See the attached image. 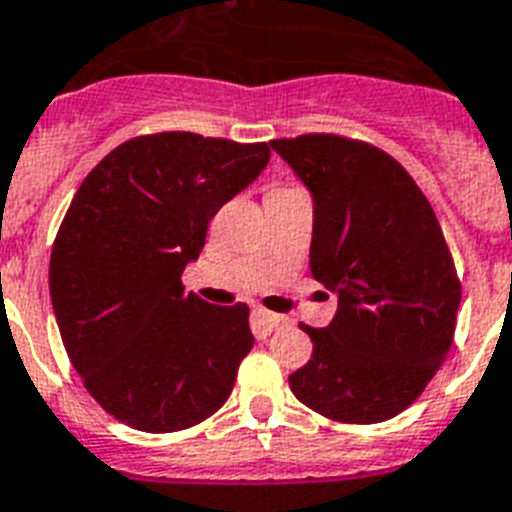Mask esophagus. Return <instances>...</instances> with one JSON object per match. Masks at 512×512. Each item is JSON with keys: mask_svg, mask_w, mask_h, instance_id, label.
I'll return each mask as SVG.
<instances>
[{"mask_svg": "<svg viewBox=\"0 0 512 512\" xmlns=\"http://www.w3.org/2000/svg\"><path fill=\"white\" fill-rule=\"evenodd\" d=\"M252 319H255V330L260 332V335H270V332L278 330V327H283V324H286V317H281V314H273V311H265V309H257L255 314H252Z\"/></svg>", "mask_w": 512, "mask_h": 512, "instance_id": "obj_1", "label": "esophagus"}]
</instances>
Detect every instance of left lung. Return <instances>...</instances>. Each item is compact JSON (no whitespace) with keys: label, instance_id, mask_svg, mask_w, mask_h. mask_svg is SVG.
I'll return each mask as SVG.
<instances>
[{"label":"left lung","instance_id":"obj_1","mask_svg":"<svg viewBox=\"0 0 512 512\" xmlns=\"http://www.w3.org/2000/svg\"><path fill=\"white\" fill-rule=\"evenodd\" d=\"M314 201L309 268L337 296L288 376L299 402L371 425L407 410L446 361L461 283L428 198L386 151L335 133L270 141Z\"/></svg>","mask_w":512,"mask_h":512}]
</instances>
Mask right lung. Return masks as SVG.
<instances>
[{
    "instance_id": "1",
    "label": "right lung",
    "mask_w": 512,
    "mask_h": 512,
    "mask_svg": "<svg viewBox=\"0 0 512 512\" xmlns=\"http://www.w3.org/2000/svg\"><path fill=\"white\" fill-rule=\"evenodd\" d=\"M268 159V144L167 131L121 144L79 185L48 286L71 366L115 420L172 433L229 399L255 345L250 309L185 293L182 270Z\"/></svg>"
}]
</instances>
